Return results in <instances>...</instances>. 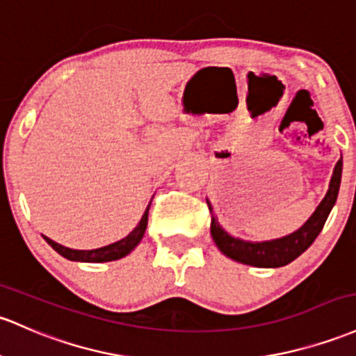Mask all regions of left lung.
I'll return each instance as SVG.
<instances>
[{
    "label": "left lung",
    "mask_w": 356,
    "mask_h": 356,
    "mask_svg": "<svg viewBox=\"0 0 356 356\" xmlns=\"http://www.w3.org/2000/svg\"><path fill=\"white\" fill-rule=\"evenodd\" d=\"M341 170L343 160L339 159L337 165H334L330 189H327L326 196L312 213V216L300 226L298 232L291 233L287 236L277 238V240L245 241L241 238L232 236L221 228L220 222L214 218L213 208H211L208 201L211 211V236H213L214 243L226 257L240 261V264L252 265V267L277 268L291 264L292 260L298 259L300 253L306 252L312 245V241L321 233L324 222H326L334 202H337L339 182H341Z\"/></svg>",
    "instance_id": "8db88e82"
}]
</instances>
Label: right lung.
Here are the masks:
<instances>
[{
	"label": "right lung",
	"instance_id": "add662e5",
	"mask_svg": "<svg viewBox=\"0 0 356 356\" xmlns=\"http://www.w3.org/2000/svg\"><path fill=\"white\" fill-rule=\"evenodd\" d=\"M150 204L152 201L148 202L145 213H143L142 220H140L138 225H136V228L134 232L130 233L128 236H124L123 240L116 241V243H111V245H106V247L103 248H96V250H72V248H67L64 247V245L60 243H56L54 240H50V238H45L47 243L50 245L58 255H62L64 259L67 260H74V261H89V264H99V261H111V260H118V259H123V257H127L128 253L134 250L136 245L140 243V240H142L143 235H145V229H147V222H148V209H150Z\"/></svg>",
	"mask_w": 356,
	"mask_h": 356
}]
</instances>
